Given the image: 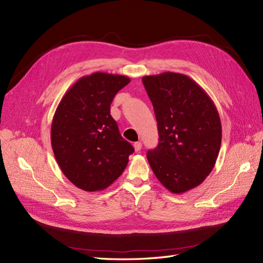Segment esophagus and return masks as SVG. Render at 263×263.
Segmentation results:
<instances>
[{
	"instance_id": "esophagus-1",
	"label": "esophagus",
	"mask_w": 263,
	"mask_h": 263,
	"mask_svg": "<svg viewBox=\"0 0 263 263\" xmlns=\"http://www.w3.org/2000/svg\"><path fill=\"white\" fill-rule=\"evenodd\" d=\"M134 148H135V150H136V151H140L141 150V142L140 141L135 142Z\"/></svg>"
}]
</instances>
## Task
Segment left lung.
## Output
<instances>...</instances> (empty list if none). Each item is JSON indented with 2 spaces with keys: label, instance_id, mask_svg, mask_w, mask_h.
Segmentation results:
<instances>
[{
  "label": "left lung",
  "instance_id": "1",
  "mask_svg": "<svg viewBox=\"0 0 263 263\" xmlns=\"http://www.w3.org/2000/svg\"><path fill=\"white\" fill-rule=\"evenodd\" d=\"M158 123V146L147 159L157 179L174 194L200 185L213 170L221 144L214 102L185 74L142 77Z\"/></svg>",
  "mask_w": 263,
  "mask_h": 263
}]
</instances>
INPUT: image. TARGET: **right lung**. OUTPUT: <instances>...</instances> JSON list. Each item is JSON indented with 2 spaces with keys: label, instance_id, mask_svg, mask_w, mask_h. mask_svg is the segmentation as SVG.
Wrapping results in <instances>:
<instances>
[{
  "label": "right lung",
  "instance_id": "right-lung-1",
  "mask_svg": "<svg viewBox=\"0 0 263 263\" xmlns=\"http://www.w3.org/2000/svg\"><path fill=\"white\" fill-rule=\"evenodd\" d=\"M129 82L128 77L105 72L82 77L55 109L51 147L62 173L79 189H106L128 163L134 147L119 134L110 103Z\"/></svg>",
  "mask_w": 263,
  "mask_h": 263
}]
</instances>
